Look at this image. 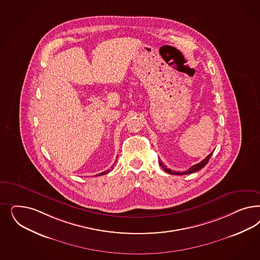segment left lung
<instances>
[{"label": "left lung", "instance_id": "8db88e82", "mask_svg": "<svg viewBox=\"0 0 260 260\" xmlns=\"http://www.w3.org/2000/svg\"><path fill=\"white\" fill-rule=\"evenodd\" d=\"M212 153H213V152H211L209 156H207V157H206V159H203V160L200 161L199 164L194 165V166H192V167L189 168L188 170L184 171V172H176V171H172L171 169H169V168H167V167L165 166V164H164L160 159L159 160V166H160L161 168H164V170H165L166 172L169 173V174H173V175H185V174H191L193 172H196V171H198V170H201L202 168H204V167L208 164V161L210 160V157H211Z\"/></svg>", "mask_w": 260, "mask_h": 260}]
</instances>
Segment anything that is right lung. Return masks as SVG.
Wrapping results in <instances>:
<instances>
[{"label":"right lung","instance_id":"1","mask_svg":"<svg viewBox=\"0 0 260 260\" xmlns=\"http://www.w3.org/2000/svg\"><path fill=\"white\" fill-rule=\"evenodd\" d=\"M117 161V160H116ZM116 161H115V164H116ZM115 164H114V166H115ZM114 166L112 167V168H114ZM111 170V169H108V170H105L104 172H101V173H100V174H96L95 176H101V175H105V174H107V173H109V171Z\"/></svg>","mask_w":260,"mask_h":260}]
</instances>
